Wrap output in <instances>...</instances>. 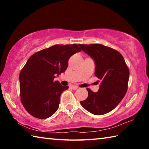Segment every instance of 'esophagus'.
I'll return each instance as SVG.
<instances>
[{"mask_svg":"<svg viewBox=\"0 0 149 149\" xmlns=\"http://www.w3.org/2000/svg\"><path fill=\"white\" fill-rule=\"evenodd\" d=\"M70 87H71V89H72L73 90H76L78 88L77 86H76V85H71Z\"/></svg>","mask_w":149,"mask_h":149,"instance_id":"esophagus-1","label":"esophagus"}]
</instances>
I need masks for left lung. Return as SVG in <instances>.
<instances>
[{
    "label": "left lung",
    "mask_w": 149,
    "mask_h": 149,
    "mask_svg": "<svg viewBox=\"0 0 149 149\" xmlns=\"http://www.w3.org/2000/svg\"><path fill=\"white\" fill-rule=\"evenodd\" d=\"M81 50L93 59L95 75L101 80L97 93L87 89L88 97L80 103L88 112L103 115L117 107L127 90L129 69L119 52L100 44L81 45Z\"/></svg>",
    "instance_id": "left-lung-1"
}]
</instances>
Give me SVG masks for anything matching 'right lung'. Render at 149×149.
<instances>
[{
  "label": "right lung",
  "mask_w": 149,
  "mask_h": 149,
  "mask_svg": "<svg viewBox=\"0 0 149 149\" xmlns=\"http://www.w3.org/2000/svg\"><path fill=\"white\" fill-rule=\"evenodd\" d=\"M80 51L76 44L56 45L36 52L27 60L19 80L21 101L29 114L46 119L56 112L60 95L68 87L54 79L67 69L70 58Z\"/></svg>",
  "instance_id": "add662e5"
}]
</instances>
